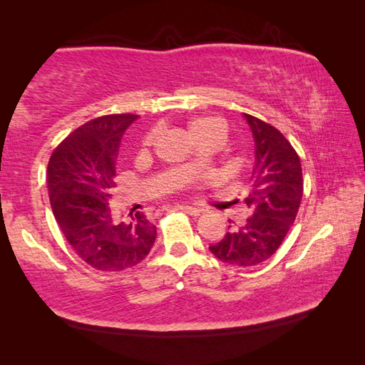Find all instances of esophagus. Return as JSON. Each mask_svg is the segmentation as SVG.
<instances>
[{
  "label": "esophagus",
  "mask_w": 365,
  "mask_h": 365,
  "mask_svg": "<svg viewBox=\"0 0 365 365\" xmlns=\"http://www.w3.org/2000/svg\"><path fill=\"white\" fill-rule=\"evenodd\" d=\"M178 209H180L182 212H187L190 215H200V212H201V209L196 206H178Z\"/></svg>",
  "instance_id": "34e87169"
}]
</instances>
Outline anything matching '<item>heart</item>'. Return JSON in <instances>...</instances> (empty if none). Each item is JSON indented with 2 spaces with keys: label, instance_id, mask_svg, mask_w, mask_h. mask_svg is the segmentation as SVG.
Listing matches in <instances>:
<instances>
[{
  "label": "heart",
  "instance_id": "b5f03b06",
  "mask_svg": "<svg viewBox=\"0 0 365 365\" xmlns=\"http://www.w3.org/2000/svg\"><path fill=\"white\" fill-rule=\"evenodd\" d=\"M188 133L195 141L202 137H209V135H214V137L224 140L225 125L219 119H214V117H196V119H191L188 122ZM183 168L188 170H195L197 168L196 159L190 158L183 164Z\"/></svg>",
  "mask_w": 365,
  "mask_h": 365
}]
</instances>
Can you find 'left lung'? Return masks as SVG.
Returning a JSON list of instances; mask_svg holds the SVG:
<instances>
[{
	"label": "left lung",
	"mask_w": 365,
	"mask_h": 365,
	"mask_svg": "<svg viewBox=\"0 0 365 365\" xmlns=\"http://www.w3.org/2000/svg\"><path fill=\"white\" fill-rule=\"evenodd\" d=\"M243 117L255 140V168L243 200L251 214L209 251L225 264L251 267L267 261L285 240L298 214L304 182L299 156L289 141L257 117Z\"/></svg>",
	"instance_id": "8db88e82"
}]
</instances>
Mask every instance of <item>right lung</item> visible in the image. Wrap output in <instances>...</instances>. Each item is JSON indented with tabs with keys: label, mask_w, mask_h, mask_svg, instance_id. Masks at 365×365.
<instances>
[{
	"label": "right lung",
	"mask_w": 365,
	"mask_h": 365,
	"mask_svg": "<svg viewBox=\"0 0 365 365\" xmlns=\"http://www.w3.org/2000/svg\"><path fill=\"white\" fill-rule=\"evenodd\" d=\"M133 114L103 115L73 130L48 164L54 219L72 250L98 270L119 272L140 264L156 240L143 212L123 219L110 211L117 154Z\"/></svg>",
	"instance_id": "right-lung-1"
}]
</instances>
